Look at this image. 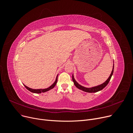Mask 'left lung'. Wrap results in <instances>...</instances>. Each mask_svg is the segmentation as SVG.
<instances>
[{
	"instance_id": "left-lung-1",
	"label": "left lung",
	"mask_w": 133,
	"mask_h": 133,
	"mask_svg": "<svg viewBox=\"0 0 133 133\" xmlns=\"http://www.w3.org/2000/svg\"><path fill=\"white\" fill-rule=\"evenodd\" d=\"M114 64L113 65V67H112V72L110 74V75L109 77L108 78V79L105 81V82L104 83H103V84H101V85H97V86H94V87H92V88H85L84 87V86H83L82 85H80V84H79L77 82V81L75 80L74 78V76H73V74L72 75V80L73 82L74 83V84L75 85V86H76V87L81 90H82L84 92H89V93H94V92H97L98 91H99L101 90H102V89H103L104 88L105 86L108 84L109 81L110 80V79L112 76L113 74V73H114Z\"/></svg>"
}]
</instances>
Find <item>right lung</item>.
<instances>
[{"mask_svg": "<svg viewBox=\"0 0 133 133\" xmlns=\"http://www.w3.org/2000/svg\"><path fill=\"white\" fill-rule=\"evenodd\" d=\"M57 76H58V74H57V77H56V79H55V81L54 82V83L51 85V86H50L49 88H47V89H31V88H29V87H28V86H25V85H24V86L25 87V88L27 89V90H28L29 91H30V92H32V93H35V94H41V93H42V92H47V91H49V90H51V89H53L54 88V86L56 85V83H57Z\"/></svg>", "mask_w": 133, "mask_h": 133, "instance_id": "obj_1", "label": "right lung"}]
</instances>
